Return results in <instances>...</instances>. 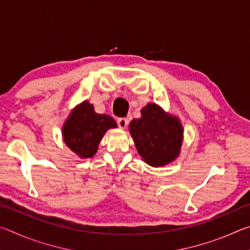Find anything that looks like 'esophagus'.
Returning a JSON list of instances; mask_svg holds the SVG:
<instances>
[{
  "label": "esophagus",
  "mask_w": 250,
  "mask_h": 250,
  "mask_svg": "<svg viewBox=\"0 0 250 250\" xmlns=\"http://www.w3.org/2000/svg\"><path fill=\"white\" fill-rule=\"evenodd\" d=\"M117 122H118V125H119V128L121 129H125L129 125V120L126 119V118H120V119H118Z\"/></svg>",
  "instance_id": "esophagus-1"
}]
</instances>
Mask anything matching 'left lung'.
<instances>
[{
  "label": "left lung",
  "mask_w": 250,
  "mask_h": 250,
  "mask_svg": "<svg viewBox=\"0 0 250 250\" xmlns=\"http://www.w3.org/2000/svg\"><path fill=\"white\" fill-rule=\"evenodd\" d=\"M141 113L140 119L130 124V133L139 154L152 167L172 162L182 146L183 129L180 121L155 104H146Z\"/></svg>",
  "instance_id": "1"
}]
</instances>
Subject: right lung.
<instances>
[{
    "mask_svg": "<svg viewBox=\"0 0 250 250\" xmlns=\"http://www.w3.org/2000/svg\"><path fill=\"white\" fill-rule=\"evenodd\" d=\"M110 128H117L113 118L96 113L94 105L84 101L70 113L62 128V137L66 145L80 158H91Z\"/></svg>",
    "mask_w": 250,
    "mask_h": 250,
    "instance_id": "obj_1",
    "label": "right lung"
}]
</instances>
